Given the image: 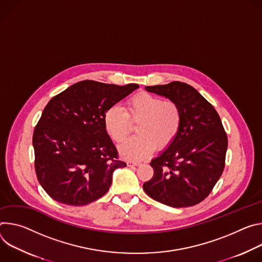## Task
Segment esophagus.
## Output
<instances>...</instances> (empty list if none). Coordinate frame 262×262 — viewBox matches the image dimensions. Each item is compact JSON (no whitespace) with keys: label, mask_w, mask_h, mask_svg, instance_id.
<instances>
[{"label":"esophagus","mask_w":262,"mask_h":262,"mask_svg":"<svg viewBox=\"0 0 262 262\" xmlns=\"http://www.w3.org/2000/svg\"><path fill=\"white\" fill-rule=\"evenodd\" d=\"M140 163L139 162H135V161H128L127 165L128 166H138Z\"/></svg>","instance_id":"esophagus-1"}]
</instances>
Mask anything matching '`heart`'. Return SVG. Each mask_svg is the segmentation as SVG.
<instances>
[{"instance_id": "obj_1", "label": "heart", "mask_w": 262, "mask_h": 262, "mask_svg": "<svg viewBox=\"0 0 262 262\" xmlns=\"http://www.w3.org/2000/svg\"><path fill=\"white\" fill-rule=\"evenodd\" d=\"M134 136L120 147L121 155L129 160H143L155 149H165L178 137L183 112L173 101L149 93H140L131 97L125 110L119 106L110 107L104 115V127L115 141H124L132 131V124H137Z\"/></svg>"}]
</instances>
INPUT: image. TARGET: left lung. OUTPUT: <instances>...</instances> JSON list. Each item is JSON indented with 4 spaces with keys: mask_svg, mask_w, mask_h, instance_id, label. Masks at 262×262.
<instances>
[{
    "mask_svg": "<svg viewBox=\"0 0 262 262\" xmlns=\"http://www.w3.org/2000/svg\"><path fill=\"white\" fill-rule=\"evenodd\" d=\"M146 91L178 103L183 123L176 140L151 161L154 175L143 189L170 207L196 205L209 195L225 167L228 138L220 115L184 82L146 86Z\"/></svg>",
    "mask_w": 262,
    "mask_h": 262,
    "instance_id": "obj_1",
    "label": "left lung"
}]
</instances>
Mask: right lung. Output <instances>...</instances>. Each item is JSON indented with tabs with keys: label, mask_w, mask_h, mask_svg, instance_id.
Here are the masks:
<instances>
[{
	"label": "right lung",
	"mask_w": 262,
	"mask_h": 262,
	"mask_svg": "<svg viewBox=\"0 0 262 262\" xmlns=\"http://www.w3.org/2000/svg\"><path fill=\"white\" fill-rule=\"evenodd\" d=\"M138 87L84 80L47 104L33 133L34 165L53 200L83 206L109 190L113 170L126 163L105 130L104 115Z\"/></svg>",
	"instance_id": "add662e5"
}]
</instances>
